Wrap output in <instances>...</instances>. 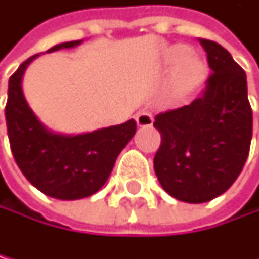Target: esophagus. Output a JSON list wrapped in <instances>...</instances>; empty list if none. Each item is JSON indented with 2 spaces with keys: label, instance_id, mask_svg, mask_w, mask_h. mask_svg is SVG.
<instances>
[{
  "label": "esophagus",
  "instance_id": "esophagus-1",
  "mask_svg": "<svg viewBox=\"0 0 259 259\" xmlns=\"http://www.w3.org/2000/svg\"><path fill=\"white\" fill-rule=\"evenodd\" d=\"M136 123L139 128H149L154 123V117H152V113L149 110H141L136 115Z\"/></svg>",
  "mask_w": 259,
  "mask_h": 259
}]
</instances>
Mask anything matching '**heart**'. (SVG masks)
<instances>
[{
	"label": "heart",
	"instance_id": "b5f03b06",
	"mask_svg": "<svg viewBox=\"0 0 259 259\" xmlns=\"http://www.w3.org/2000/svg\"><path fill=\"white\" fill-rule=\"evenodd\" d=\"M171 62L176 64L173 72V86L178 93H191L200 84L205 75V67L202 61L189 53L184 46H176L171 51Z\"/></svg>",
	"mask_w": 259,
	"mask_h": 259
}]
</instances>
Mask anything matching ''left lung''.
<instances>
[{
    "label": "left lung",
    "mask_w": 259,
    "mask_h": 259,
    "mask_svg": "<svg viewBox=\"0 0 259 259\" xmlns=\"http://www.w3.org/2000/svg\"><path fill=\"white\" fill-rule=\"evenodd\" d=\"M198 41L211 68L205 91L154 121L161 135L155 175L169 195L187 203L210 202L234 184L247 161L253 128L245 72L221 45Z\"/></svg>",
    "instance_id": "left-lung-1"
}]
</instances>
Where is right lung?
<instances>
[{"instance_id":"1","label":"right lung","mask_w":259,"mask_h":259,"mask_svg":"<svg viewBox=\"0 0 259 259\" xmlns=\"http://www.w3.org/2000/svg\"><path fill=\"white\" fill-rule=\"evenodd\" d=\"M81 43L68 41L48 53ZM31 56L9 78L6 124L9 144L20 171L38 191L59 198L78 200L96 194L110 176L115 160L136 133V121L96 130L84 135H61L48 130L30 109L22 91V76Z\"/></svg>"}]
</instances>
